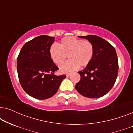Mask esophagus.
Returning <instances> with one entry per match:
<instances>
[{"mask_svg": "<svg viewBox=\"0 0 133 133\" xmlns=\"http://www.w3.org/2000/svg\"><path fill=\"white\" fill-rule=\"evenodd\" d=\"M70 75H71V74H70V73H67V74H66V77H69V76H70Z\"/></svg>", "mask_w": 133, "mask_h": 133, "instance_id": "esophagus-1", "label": "esophagus"}]
</instances>
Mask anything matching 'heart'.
<instances>
[{
    "label": "heart",
    "mask_w": 133,
    "mask_h": 133,
    "mask_svg": "<svg viewBox=\"0 0 133 133\" xmlns=\"http://www.w3.org/2000/svg\"><path fill=\"white\" fill-rule=\"evenodd\" d=\"M94 54L92 45L88 41H83L74 37L63 38L59 45L52 44L50 48L51 59L56 64L62 63L67 56L70 61L59 66L60 71L68 73L77 70L80 65L85 66L91 61Z\"/></svg>",
    "instance_id": "obj_1"
}]
</instances>
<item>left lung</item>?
Returning a JSON list of instances; mask_svg holds the SVG:
<instances>
[{"mask_svg": "<svg viewBox=\"0 0 133 133\" xmlns=\"http://www.w3.org/2000/svg\"><path fill=\"white\" fill-rule=\"evenodd\" d=\"M92 45L94 54L91 61L79 71L81 80L75 88L81 95L89 98H99L108 93L117 77L118 59L116 50L108 42L99 36H79Z\"/></svg>", "mask_w": 133, "mask_h": 133, "instance_id": "1", "label": "left lung"}]
</instances>
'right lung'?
<instances>
[{
  "label": "right lung",
  "mask_w": 133,
  "mask_h": 133,
  "mask_svg": "<svg viewBox=\"0 0 133 133\" xmlns=\"http://www.w3.org/2000/svg\"><path fill=\"white\" fill-rule=\"evenodd\" d=\"M54 37L42 35L26 42L17 60L19 82L28 95L39 100L51 97L66 76L55 75L58 67L51 59L50 48Z\"/></svg>",
  "instance_id": "1"
}]
</instances>
